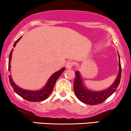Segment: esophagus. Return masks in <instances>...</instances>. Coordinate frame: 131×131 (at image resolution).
<instances>
[{
	"label": "esophagus",
	"mask_w": 131,
	"mask_h": 131,
	"mask_svg": "<svg viewBox=\"0 0 131 131\" xmlns=\"http://www.w3.org/2000/svg\"><path fill=\"white\" fill-rule=\"evenodd\" d=\"M73 65H74V63H73L72 62H67V64H66V69H72V67H73Z\"/></svg>",
	"instance_id": "1"
}]
</instances>
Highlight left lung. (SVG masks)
I'll use <instances>...</instances> for the list:
<instances>
[{
  "mask_svg": "<svg viewBox=\"0 0 131 131\" xmlns=\"http://www.w3.org/2000/svg\"><path fill=\"white\" fill-rule=\"evenodd\" d=\"M119 72L113 84L107 89L102 91H95L89 89L85 85L81 73L79 71H75V78L74 83V93L78 99L83 103L89 105H97L101 104L110 97L115 91L119 85L121 77V65L119 54Z\"/></svg>",
  "mask_w": 131,
  "mask_h": 131,
  "instance_id": "8db88e82",
  "label": "left lung"
}]
</instances>
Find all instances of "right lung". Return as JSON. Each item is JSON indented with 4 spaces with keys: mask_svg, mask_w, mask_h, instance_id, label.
I'll use <instances>...</instances> for the list:
<instances>
[{
    "mask_svg": "<svg viewBox=\"0 0 131 131\" xmlns=\"http://www.w3.org/2000/svg\"><path fill=\"white\" fill-rule=\"evenodd\" d=\"M21 37H20L15 41V43L14 44V47H15L17 43L20 40ZM13 50L14 49H12L11 50L9 55V68H8L9 71H10V62ZM64 71H65V67H63L59 71L54 73L51 76L49 77L46 85L43 87L42 89L40 90H37V91H30V90H26L20 88V87H19L15 84V82L12 80L11 75H9V82L11 86L13 88L14 92L19 95H20L21 97L27 100V101H30V102H39V101H44L48 98V97L52 92L56 81Z\"/></svg>",
    "mask_w": 131,
    "mask_h": 131,
    "instance_id": "1",
    "label": "right lung"
}]
</instances>
